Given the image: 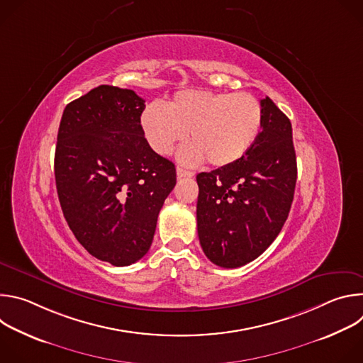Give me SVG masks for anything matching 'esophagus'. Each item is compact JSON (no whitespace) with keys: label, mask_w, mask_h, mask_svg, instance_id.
Masks as SVG:
<instances>
[{"label":"esophagus","mask_w":363,"mask_h":363,"mask_svg":"<svg viewBox=\"0 0 363 363\" xmlns=\"http://www.w3.org/2000/svg\"><path fill=\"white\" fill-rule=\"evenodd\" d=\"M177 175H178V178H192V177H195V174H194V172L186 171V169L181 168V167H178V168H177Z\"/></svg>","instance_id":"34e87169"}]
</instances>
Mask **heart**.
I'll return each mask as SVG.
<instances>
[{"label":"heart","mask_w":363,"mask_h":363,"mask_svg":"<svg viewBox=\"0 0 363 363\" xmlns=\"http://www.w3.org/2000/svg\"><path fill=\"white\" fill-rule=\"evenodd\" d=\"M263 111L250 93L184 90L167 108L152 103L140 116L150 147L168 155L188 132L191 143L179 153L194 165L206 160L213 167L234 164L252 146L262 129Z\"/></svg>","instance_id":"b5f03b06"}]
</instances>
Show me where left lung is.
Listing matches in <instances>:
<instances>
[{
    "label": "left lung",
    "instance_id": "8db88e82",
    "mask_svg": "<svg viewBox=\"0 0 363 363\" xmlns=\"http://www.w3.org/2000/svg\"><path fill=\"white\" fill-rule=\"evenodd\" d=\"M262 132L234 164L196 175V227L210 262L241 267L281 231L293 202L297 164L289 118L266 96Z\"/></svg>",
    "mask_w": 363,
    "mask_h": 363
}]
</instances>
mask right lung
<instances>
[{"mask_svg": "<svg viewBox=\"0 0 363 363\" xmlns=\"http://www.w3.org/2000/svg\"><path fill=\"white\" fill-rule=\"evenodd\" d=\"M145 100L101 84L66 106L55 177L65 218L96 258L123 267L149 251L175 165L155 152L140 125Z\"/></svg>", "mask_w": 363, "mask_h": 363, "instance_id": "obj_1", "label": "right lung"}]
</instances>
